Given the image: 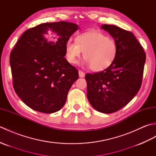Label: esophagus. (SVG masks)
Returning <instances> with one entry per match:
<instances>
[{
	"mask_svg": "<svg viewBox=\"0 0 156 156\" xmlns=\"http://www.w3.org/2000/svg\"><path fill=\"white\" fill-rule=\"evenodd\" d=\"M78 74H79V76H80V78H83L85 76V73L84 72H82V70H79Z\"/></svg>",
	"mask_w": 156,
	"mask_h": 156,
	"instance_id": "1",
	"label": "esophagus"
}]
</instances>
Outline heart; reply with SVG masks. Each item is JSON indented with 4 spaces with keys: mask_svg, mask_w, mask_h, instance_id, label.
I'll return each mask as SVG.
<instances>
[{
    "mask_svg": "<svg viewBox=\"0 0 156 156\" xmlns=\"http://www.w3.org/2000/svg\"><path fill=\"white\" fill-rule=\"evenodd\" d=\"M67 60L76 64L84 52L86 64L94 72L105 70L113 64L117 45L113 39L99 31H87L77 35L76 41L69 39L65 46Z\"/></svg>",
    "mask_w": 156,
    "mask_h": 156,
    "instance_id": "b5f03b06",
    "label": "heart"
}]
</instances>
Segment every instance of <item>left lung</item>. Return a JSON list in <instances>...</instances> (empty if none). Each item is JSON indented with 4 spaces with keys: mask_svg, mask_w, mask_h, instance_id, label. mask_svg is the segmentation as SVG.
Wrapping results in <instances>:
<instances>
[{
    "mask_svg": "<svg viewBox=\"0 0 156 156\" xmlns=\"http://www.w3.org/2000/svg\"><path fill=\"white\" fill-rule=\"evenodd\" d=\"M117 45V55L110 67L87 74V98L98 112L112 113L127 105L140 90L146 55L131 32L112 25L101 27Z\"/></svg>",
    "mask_w": 156,
    "mask_h": 156,
    "instance_id": "1",
    "label": "left lung"
}]
</instances>
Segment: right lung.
Instances as JSON below:
<instances>
[{"label": "right lung", "instance_id": "obj_1", "mask_svg": "<svg viewBox=\"0 0 156 156\" xmlns=\"http://www.w3.org/2000/svg\"><path fill=\"white\" fill-rule=\"evenodd\" d=\"M78 29L66 21L42 23L27 29L10 55L12 85L29 107L44 113L60 110L78 71L66 60L65 46Z\"/></svg>", "mask_w": 156, "mask_h": 156}]
</instances>
